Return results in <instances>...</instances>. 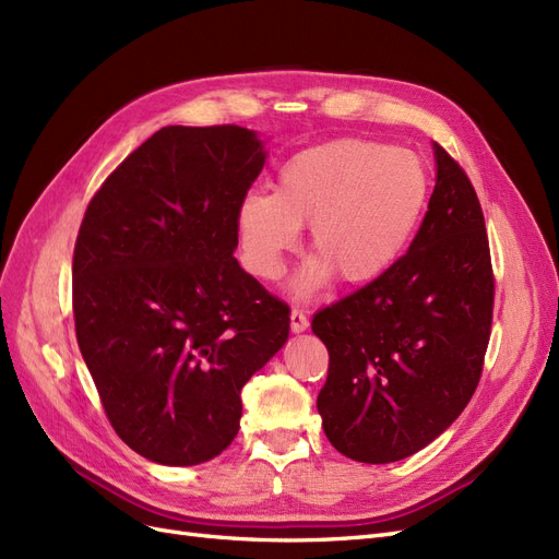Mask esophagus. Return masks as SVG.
Listing matches in <instances>:
<instances>
[{
    "label": "esophagus",
    "instance_id": "34e87169",
    "mask_svg": "<svg viewBox=\"0 0 559 559\" xmlns=\"http://www.w3.org/2000/svg\"><path fill=\"white\" fill-rule=\"evenodd\" d=\"M289 319H292V331L294 333H302L306 331L308 326H310V319H308V314L302 312V310H292V314H289Z\"/></svg>",
    "mask_w": 559,
    "mask_h": 559
}]
</instances>
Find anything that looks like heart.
I'll return each mask as SVG.
<instances>
[{
	"label": "heart",
	"instance_id": "heart-1",
	"mask_svg": "<svg viewBox=\"0 0 559 559\" xmlns=\"http://www.w3.org/2000/svg\"><path fill=\"white\" fill-rule=\"evenodd\" d=\"M429 173L415 151L368 140L308 146L280 167L275 193L249 191L235 210V230L249 273L280 277L300 226L310 224L317 253L294 282L306 296L333 273L368 284L392 267L425 216Z\"/></svg>",
	"mask_w": 559,
	"mask_h": 559
}]
</instances>
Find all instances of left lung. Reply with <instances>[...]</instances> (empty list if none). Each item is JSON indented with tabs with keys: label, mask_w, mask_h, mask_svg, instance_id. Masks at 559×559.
I'll return each mask as SVG.
<instances>
[{
	"label": "left lung",
	"mask_w": 559,
	"mask_h": 559,
	"mask_svg": "<svg viewBox=\"0 0 559 559\" xmlns=\"http://www.w3.org/2000/svg\"><path fill=\"white\" fill-rule=\"evenodd\" d=\"M436 186L408 253L319 310L329 349L317 411L331 445L389 464L427 448L476 392L492 331L495 275L473 183L433 144Z\"/></svg>",
	"instance_id": "obj_1"
}]
</instances>
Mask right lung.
Returning <instances> with one entry per match:
<instances>
[{
  "instance_id": "obj_1",
  "label": "right lung",
  "mask_w": 559,
  "mask_h": 559,
  "mask_svg": "<svg viewBox=\"0 0 559 559\" xmlns=\"http://www.w3.org/2000/svg\"><path fill=\"white\" fill-rule=\"evenodd\" d=\"M257 132L167 126L83 216L74 326L114 431L165 466L238 436L242 386L289 337V306L240 267L235 210L263 170Z\"/></svg>"
}]
</instances>
